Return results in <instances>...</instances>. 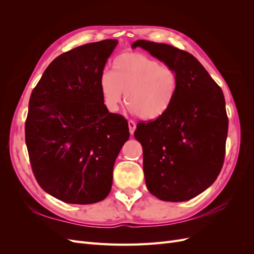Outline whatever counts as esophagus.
I'll list each match as a JSON object with an SVG mask.
<instances>
[{"label": "esophagus", "instance_id": "34e87169", "mask_svg": "<svg viewBox=\"0 0 254 254\" xmlns=\"http://www.w3.org/2000/svg\"><path fill=\"white\" fill-rule=\"evenodd\" d=\"M128 127H129V132L130 134H133L134 130H135V123L131 120L128 121Z\"/></svg>", "mask_w": 254, "mask_h": 254}]
</instances>
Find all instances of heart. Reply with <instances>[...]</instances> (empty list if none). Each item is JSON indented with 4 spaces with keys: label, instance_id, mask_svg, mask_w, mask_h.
<instances>
[{
    "label": "heart",
    "instance_id": "heart-1",
    "mask_svg": "<svg viewBox=\"0 0 254 254\" xmlns=\"http://www.w3.org/2000/svg\"><path fill=\"white\" fill-rule=\"evenodd\" d=\"M174 67L141 53H125L114 59L112 73L104 72L99 91L104 106L117 112L125 91L129 110L144 120H157L171 108L178 93Z\"/></svg>",
    "mask_w": 254,
    "mask_h": 254
}]
</instances>
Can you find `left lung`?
Wrapping results in <instances>:
<instances>
[{
    "label": "left lung",
    "instance_id": "8db88e82",
    "mask_svg": "<svg viewBox=\"0 0 254 254\" xmlns=\"http://www.w3.org/2000/svg\"><path fill=\"white\" fill-rule=\"evenodd\" d=\"M140 47L179 77L178 93L162 117L136 125L143 170L150 193L164 201H187L218 177L225 160L228 117L225 96L191 54L164 43L137 40Z\"/></svg>",
    "mask_w": 254,
    "mask_h": 254
}]
</instances>
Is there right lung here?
Wrapping results in <instances>:
<instances>
[{
  "label": "right lung",
  "mask_w": 254,
  "mask_h": 254,
  "mask_svg": "<svg viewBox=\"0 0 254 254\" xmlns=\"http://www.w3.org/2000/svg\"><path fill=\"white\" fill-rule=\"evenodd\" d=\"M118 40L80 45L44 71L29 98L25 142L35 178L59 200L102 201L129 139L127 120L104 106L99 78Z\"/></svg>",
  "instance_id": "1"
}]
</instances>
